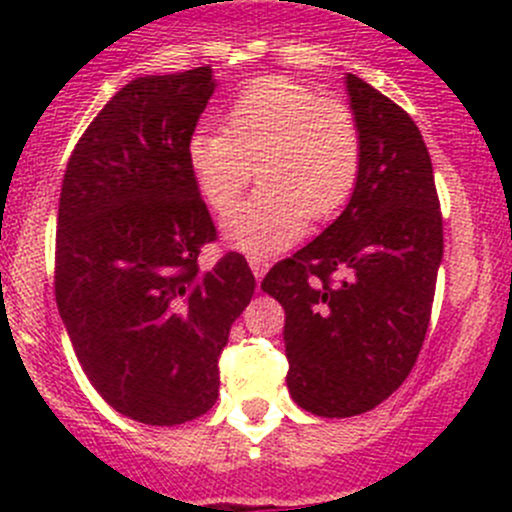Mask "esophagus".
<instances>
[{
    "mask_svg": "<svg viewBox=\"0 0 512 512\" xmlns=\"http://www.w3.org/2000/svg\"><path fill=\"white\" fill-rule=\"evenodd\" d=\"M247 265H250L255 280H262V277H265V272L270 270V262H267L265 257H247Z\"/></svg>",
    "mask_w": 512,
    "mask_h": 512,
    "instance_id": "obj_1",
    "label": "esophagus"
}]
</instances>
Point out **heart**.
Masks as SVG:
<instances>
[{
	"mask_svg": "<svg viewBox=\"0 0 512 512\" xmlns=\"http://www.w3.org/2000/svg\"><path fill=\"white\" fill-rule=\"evenodd\" d=\"M185 168L213 213L234 207L258 170L263 188L223 220V240L247 255L287 250L307 223L334 218L352 195L361 138L352 113L287 76L250 81L227 106L223 131L195 128Z\"/></svg>",
	"mask_w": 512,
	"mask_h": 512,
	"instance_id": "heart-1",
	"label": "heart"
}]
</instances>
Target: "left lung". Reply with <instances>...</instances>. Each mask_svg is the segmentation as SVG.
Here are the masks:
<instances>
[{"label": "left lung", "mask_w": 512, "mask_h": 512, "mask_svg": "<svg viewBox=\"0 0 512 512\" xmlns=\"http://www.w3.org/2000/svg\"><path fill=\"white\" fill-rule=\"evenodd\" d=\"M344 84L361 138L352 198L322 235L262 280L285 307L289 394L324 418L364 414L404 384L426 337L443 257L421 131L359 76L347 74Z\"/></svg>", "instance_id": "obj_1"}]
</instances>
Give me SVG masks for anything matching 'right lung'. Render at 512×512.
<instances>
[{"mask_svg":"<svg viewBox=\"0 0 512 512\" xmlns=\"http://www.w3.org/2000/svg\"><path fill=\"white\" fill-rule=\"evenodd\" d=\"M215 86L210 66L126 84L76 143L61 185V322L103 401L148 426L213 409L220 352L255 292L237 252L198 267L215 225L183 148Z\"/></svg>","mask_w":512,"mask_h":512,"instance_id":"right-lung-1","label":"right lung"}]
</instances>
